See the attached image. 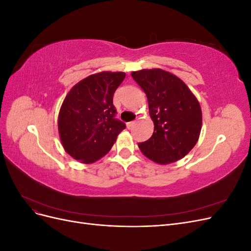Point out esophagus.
<instances>
[{
	"label": "esophagus",
	"instance_id": "esophagus-1",
	"mask_svg": "<svg viewBox=\"0 0 251 251\" xmlns=\"http://www.w3.org/2000/svg\"><path fill=\"white\" fill-rule=\"evenodd\" d=\"M136 125V121H131V123H127L126 124V127L128 128V130H131V128H133Z\"/></svg>",
	"mask_w": 251,
	"mask_h": 251
}]
</instances>
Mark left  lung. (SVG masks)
Instances as JSON below:
<instances>
[{"mask_svg": "<svg viewBox=\"0 0 251 251\" xmlns=\"http://www.w3.org/2000/svg\"><path fill=\"white\" fill-rule=\"evenodd\" d=\"M132 77L147 94L154 123L151 137L138 144L140 151L159 164L178 161L199 139L202 112L198 100L179 77L162 69L135 71Z\"/></svg>", "mask_w": 251, "mask_h": 251, "instance_id": "left-lung-1", "label": "left lung"}]
</instances>
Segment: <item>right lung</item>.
<instances>
[{
  "label": "right lung",
  "mask_w": 251,
  "mask_h": 251,
  "mask_svg": "<svg viewBox=\"0 0 251 251\" xmlns=\"http://www.w3.org/2000/svg\"><path fill=\"white\" fill-rule=\"evenodd\" d=\"M124 72H100L77 82L67 94L58 114V133L65 151L75 160L93 163L115 143L126 124L115 118L113 95Z\"/></svg>",
  "instance_id": "right-lung-1"
}]
</instances>
